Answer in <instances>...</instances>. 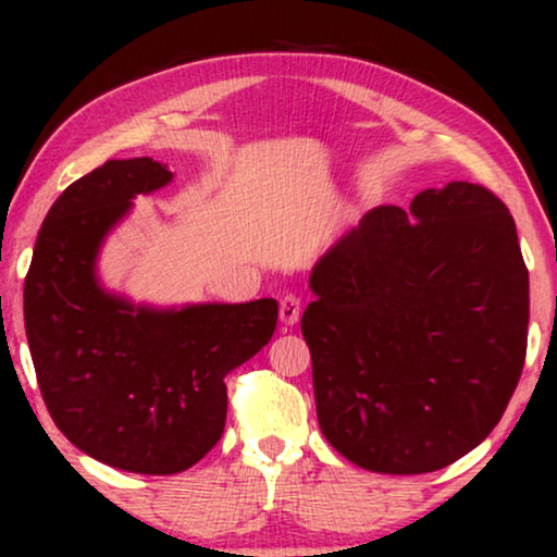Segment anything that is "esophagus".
<instances>
[{
    "mask_svg": "<svg viewBox=\"0 0 557 557\" xmlns=\"http://www.w3.org/2000/svg\"><path fill=\"white\" fill-rule=\"evenodd\" d=\"M278 317H281V322H284L286 326H292V324L299 322V317H301V299H299V296L286 294L284 299H281Z\"/></svg>",
    "mask_w": 557,
    "mask_h": 557,
    "instance_id": "obj_1",
    "label": "esophagus"
}]
</instances>
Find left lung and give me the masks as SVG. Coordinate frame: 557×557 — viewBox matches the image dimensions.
<instances>
[{"instance_id":"8db88e82","label":"left lung","mask_w":557,"mask_h":557,"mask_svg":"<svg viewBox=\"0 0 557 557\" xmlns=\"http://www.w3.org/2000/svg\"><path fill=\"white\" fill-rule=\"evenodd\" d=\"M301 317L324 438L357 467L425 474L499 423L528 352L530 278L492 189L380 205L309 278Z\"/></svg>"}]
</instances>
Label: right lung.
Here are the masks:
<instances>
[{
	"label": "right lung",
	"mask_w": 557,
	"mask_h": 557,
	"mask_svg": "<svg viewBox=\"0 0 557 557\" xmlns=\"http://www.w3.org/2000/svg\"><path fill=\"white\" fill-rule=\"evenodd\" d=\"M172 180L149 157L109 159L52 202L25 278L42 400L67 441L134 474H180L225 429V375L269 345L276 299L157 311L106 294L96 256L132 197Z\"/></svg>",
	"instance_id": "obj_1"
}]
</instances>
